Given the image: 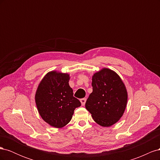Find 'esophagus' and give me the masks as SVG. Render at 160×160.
<instances>
[{"label":"esophagus","mask_w":160,"mask_h":160,"mask_svg":"<svg viewBox=\"0 0 160 160\" xmlns=\"http://www.w3.org/2000/svg\"><path fill=\"white\" fill-rule=\"evenodd\" d=\"M80 101H81V103L82 106H84V105H85V102H86V99H85V98L81 99L80 100Z\"/></svg>","instance_id":"esophagus-1"}]
</instances>
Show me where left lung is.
Returning a JSON list of instances; mask_svg holds the SVG:
<instances>
[{"instance_id":"obj_1","label":"left lung","mask_w":160,"mask_h":160,"mask_svg":"<svg viewBox=\"0 0 160 160\" xmlns=\"http://www.w3.org/2000/svg\"><path fill=\"white\" fill-rule=\"evenodd\" d=\"M93 92L85 108L95 122L110 127L122 117L128 102L126 88L120 77L112 70L103 68L92 77Z\"/></svg>"}]
</instances>
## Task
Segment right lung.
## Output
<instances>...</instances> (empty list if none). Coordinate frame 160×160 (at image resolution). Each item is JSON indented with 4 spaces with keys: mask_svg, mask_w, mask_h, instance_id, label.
<instances>
[{
    "mask_svg": "<svg viewBox=\"0 0 160 160\" xmlns=\"http://www.w3.org/2000/svg\"><path fill=\"white\" fill-rule=\"evenodd\" d=\"M68 73L52 71L45 75L35 93V103L42 119L56 128L69 123L75 108L81 106L79 99L73 97L69 85Z\"/></svg>",
    "mask_w": 160,
    "mask_h": 160,
    "instance_id": "obj_1",
    "label": "right lung"
}]
</instances>
